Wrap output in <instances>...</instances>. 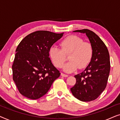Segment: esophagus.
<instances>
[{
    "label": "esophagus",
    "mask_w": 120,
    "mask_h": 120,
    "mask_svg": "<svg viewBox=\"0 0 120 120\" xmlns=\"http://www.w3.org/2000/svg\"><path fill=\"white\" fill-rule=\"evenodd\" d=\"M60 75H61V76H63V77H65V78H66V77H68V75L65 74H63V73H61V74H60Z\"/></svg>",
    "instance_id": "esophagus-1"
}]
</instances>
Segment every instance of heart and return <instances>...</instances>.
I'll use <instances>...</instances> for the list:
<instances>
[{
  "label": "heart",
  "instance_id": "heart-1",
  "mask_svg": "<svg viewBox=\"0 0 120 120\" xmlns=\"http://www.w3.org/2000/svg\"><path fill=\"white\" fill-rule=\"evenodd\" d=\"M62 49L52 46L49 49V56L52 63L57 68H61L66 60L65 54L69 53V61L64 65L63 69L66 73H73L79 68H86L91 62L93 50L90 42L83 41L76 35H69L60 42Z\"/></svg>",
  "mask_w": 120,
  "mask_h": 120
}]
</instances>
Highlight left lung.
Listing matches in <instances>:
<instances>
[{
    "label": "left lung",
    "mask_w": 120,
    "mask_h": 120,
    "mask_svg": "<svg viewBox=\"0 0 120 120\" xmlns=\"http://www.w3.org/2000/svg\"><path fill=\"white\" fill-rule=\"evenodd\" d=\"M86 34L93 47L92 60L84 71L75 75L76 82L70 88L75 98L82 101L96 99L104 91L110 70V62L107 47L101 38L87 29L73 31Z\"/></svg>",
    "instance_id": "8db88e82"
}]
</instances>
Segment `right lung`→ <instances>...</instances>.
<instances>
[{
  "label": "right lung",
  "instance_id": "obj_1",
  "mask_svg": "<svg viewBox=\"0 0 120 120\" xmlns=\"http://www.w3.org/2000/svg\"><path fill=\"white\" fill-rule=\"evenodd\" d=\"M63 34L37 31L26 36L18 45L12 66L13 80L23 96L39 99L60 77V73L49 57V49Z\"/></svg>",
  "mask_w": 120,
  "mask_h": 120
}]
</instances>
